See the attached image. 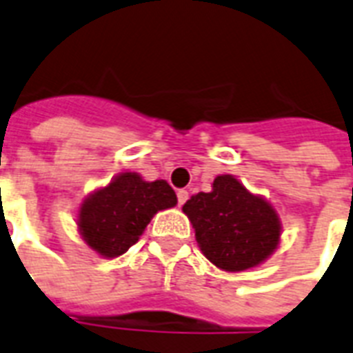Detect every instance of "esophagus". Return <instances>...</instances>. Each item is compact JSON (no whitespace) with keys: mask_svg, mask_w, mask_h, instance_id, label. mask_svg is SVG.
<instances>
[{"mask_svg":"<svg viewBox=\"0 0 353 353\" xmlns=\"http://www.w3.org/2000/svg\"><path fill=\"white\" fill-rule=\"evenodd\" d=\"M188 199V190H185V188H181V190H177V203L183 205L185 201Z\"/></svg>","mask_w":353,"mask_h":353,"instance_id":"esophagus-1","label":"esophagus"}]
</instances>
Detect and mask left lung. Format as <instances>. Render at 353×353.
I'll return each instance as SVG.
<instances>
[{"instance_id":"left-lung-1","label":"left lung","mask_w":353,"mask_h":353,"mask_svg":"<svg viewBox=\"0 0 353 353\" xmlns=\"http://www.w3.org/2000/svg\"><path fill=\"white\" fill-rule=\"evenodd\" d=\"M210 192L183 205L199 251L227 273L258 268L280 245L282 221L273 203L251 192L232 174L216 176Z\"/></svg>"}]
</instances>
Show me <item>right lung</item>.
<instances>
[{"instance_id": "right-lung-1", "label": "right lung", "mask_w": 353, "mask_h": 353, "mask_svg": "<svg viewBox=\"0 0 353 353\" xmlns=\"http://www.w3.org/2000/svg\"><path fill=\"white\" fill-rule=\"evenodd\" d=\"M176 205V192L165 179L146 181L137 172L126 170L82 199L77 229L91 251L110 260L137 243L159 210Z\"/></svg>"}]
</instances>
